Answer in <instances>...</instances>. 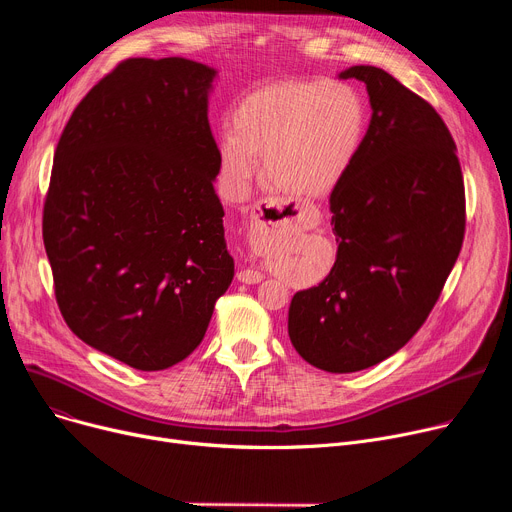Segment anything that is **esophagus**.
<instances>
[{
    "label": "esophagus",
    "instance_id": "34e87169",
    "mask_svg": "<svg viewBox=\"0 0 512 512\" xmlns=\"http://www.w3.org/2000/svg\"><path fill=\"white\" fill-rule=\"evenodd\" d=\"M303 218V209L299 205L284 203L278 199H261L253 205L251 211V226H249V245L255 255H261L267 245L288 226ZM238 280L245 284H259L263 274L255 267L238 272Z\"/></svg>",
    "mask_w": 512,
    "mask_h": 512
}]
</instances>
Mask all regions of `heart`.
Instances as JSON below:
<instances>
[{"label":"heart","instance_id":"b5f03b06","mask_svg":"<svg viewBox=\"0 0 512 512\" xmlns=\"http://www.w3.org/2000/svg\"><path fill=\"white\" fill-rule=\"evenodd\" d=\"M367 130L363 95L342 80H282L261 87L232 112L218 139L226 191L242 197L265 159V174L297 197H324L344 180Z\"/></svg>","mask_w":512,"mask_h":512}]
</instances>
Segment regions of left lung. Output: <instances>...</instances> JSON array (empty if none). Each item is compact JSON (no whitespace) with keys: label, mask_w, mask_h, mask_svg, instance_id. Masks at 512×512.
<instances>
[{"label":"left lung","mask_w":512,"mask_h":512,"mask_svg":"<svg viewBox=\"0 0 512 512\" xmlns=\"http://www.w3.org/2000/svg\"><path fill=\"white\" fill-rule=\"evenodd\" d=\"M338 76L365 83L371 120L330 195L336 263L292 297L288 336L313 367L353 373L394 355L434 309L463 247L465 184L425 99L375 66Z\"/></svg>","instance_id":"8db88e82"}]
</instances>
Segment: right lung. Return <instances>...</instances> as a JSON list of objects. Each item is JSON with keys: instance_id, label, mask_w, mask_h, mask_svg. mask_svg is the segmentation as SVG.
<instances>
[{"instance_id": "right-lung-1", "label": "right lung", "mask_w": 512, "mask_h": 512, "mask_svg": "<svg viewBox=\"0 0 512 512\" xmlns=\"http://www.w3.org/2000/svg\"><path fill=\"white\" fill-rule=\"evenodd\" d=\"M186 58L118 64L72 112L43 207V242L68 328L134 369L201 344L234 278L215 195L209 93Z\"/></svg>"}]
</instances>
